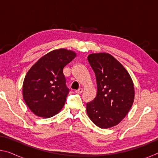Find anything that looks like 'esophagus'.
<instances>
[{
  "instance_id": "34e87169",
  "label": "esophagus",
  "mask_w": 158,
  "mask_h": 158,
  "mask_svg": "<svg viewBox=\"0 0 158 158\" xmlns=\"http://www.w3.org/2000/svg\"><path fill=\"white\" fill-rule=\"evenodd\" d=\"M82 92H83V89H81V88H80V89L76 90V93H78V94H81V93H82Z\"/></svg>"
}]
</instances>
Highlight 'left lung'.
I'll list each match as a JSON object with an SVG mask.
<instances>
[{"label": "left lung", "instance_id": "8db88e82", "mask_svg": "<svg viewBox=\"0 0 158 158\" xmlns=\"http://www.w3.org/2000/svg\"><path fill=\"white\" fill-rule=\"evenodd\" d=\"M88 60L97 81V96L86 104L90 119L98 127L116 126L126 116L135 99V88L123 65L108 53H91Z\"/></svg>", "mask_w": 158, "mask_h": 158}]
</instances>
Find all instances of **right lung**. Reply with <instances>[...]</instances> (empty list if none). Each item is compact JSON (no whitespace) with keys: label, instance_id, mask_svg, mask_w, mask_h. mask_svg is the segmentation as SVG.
Wrapping results in <instances>:
<instances>
[{"label":"right lung","instance_id":"right-lung-1","mask_svg":"<svg viewBox=\"0 0 158 158\" xmlns=\"http://www.w3.org/2000/svg\"><path fill=\"white\" fill-rule=\"evenodd\" d=\"M76 56L66 49L53 50L28 71L23 83V98L35 115L50 118L62 109L69 93L63 68Z\"/></svg>","mask_w":158,"mask_h":158}]
</instances>
